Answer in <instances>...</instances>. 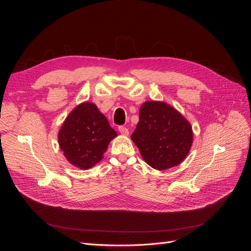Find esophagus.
<instances>
[{
  "instance_id": "34e87169",
  "label": "esophagus",
  "mask_w": 251,
  "mask_h": 251,
  "mask_svg": "<svg viewBox=\"0 0 251 251\" xmlns=\"http://www.w3.org/2000/svg\"><path fill=\"white\" fill-rule=\"evenodd\" d=\"M118 131L123 134V135H128V128L127 127H126V126H118Z\"/></svg>"
}]
</instances>
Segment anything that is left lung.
<instances>
[{"label":"left lung","instance_id":"8db88e82","mask_svg":"<svg viewBox=\"0 0 251 251\" xmlns=\"http://www.w3.org/2000/svg\"><path fill=\"white\" fill-rule=\"evenodd\" d=\"M131 138L144 161L163 171L184 160L193 143V131L188 121L171 105L146 101Z\"/></svg>","mask_w":251,"mask_h":251}]
</instances>
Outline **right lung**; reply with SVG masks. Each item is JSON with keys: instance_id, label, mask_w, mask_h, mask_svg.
I'll use <instances>...</instances> for the list:
<instances>
[{"instance_id": "add662e5", "label": "right lung", "mask_w": 251, "mask_h": 251, "mask_svg": "<svg viewBox=\"0 0 251 251\" xmlns=\"http://www.w3.org/2000/svg\"><path fill=\"white\" fill-rule=\"evenodd\" d=\"M116 136L96 105L83 102L66 118L58 133V143L68 161L88 170L101 160L110 141Z\"/></svg>"}]
</instances>
